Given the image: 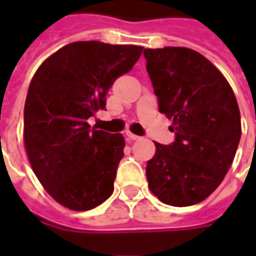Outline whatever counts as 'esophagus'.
<instances>
[{"label": "esophagus", "instance_id": "34e87169", "mask_svg": "<svg viewBox=\"0 0 256 256\" xmlns=\"http://www.w3.org/2000/svg\"><path fill=\"white\" fill-rule=\"evenodd\" d=\"M126 136H128V138L132 140V141H138V140L141 138V137H138V136H136V134H133V133H130V132H128V133H126Z\"/></svg>", "mask_w": 256, "mask_h": 256}]
</instances>
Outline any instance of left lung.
Listing matches in <instances>:
<instances>
[{
    "instance_id": "1",
    "label": "left lung",
    "mask_w": 256,
    "mask_h": 256,
    "mask_svg": "<svg viewBox=\"0 0 256 256\" xmlns=\"http://www.w3.org/2000/svg\"><path fill=\"white\" fill-rule=\"evenodd\" d=\"M159 111L172 119V145L155 142L148 188L162 203L186 207L220 186L233 163L242 120L230 84L210 60L188 48L144 49Z\"/></svg>"
}]
</instances>
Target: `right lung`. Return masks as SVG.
<instances>
[{"mask_svg": "<svg viewBox=\"0 0 256 256\" xmlns=\"http://www.w3.org/2000/svg\"><path fill=\"white\" fill-rule=\"evenodd\" d=\"M142 49L72 42L50 54L31 79L24 104L26 154L45 190L67 208H94L114 192L124 138L90 128L88 119L106 108L108 89L133 68Z\"/></svg>", "mask_w": 256, "mask_h": 256, "instance_id": "obj_1", "label": "right lung"}]
</instances>
